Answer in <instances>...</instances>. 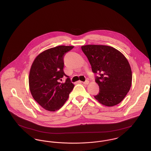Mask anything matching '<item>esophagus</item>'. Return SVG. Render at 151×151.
<instances>
[{"label": "esophagus", "instance_id": "esophagus-1", "mask_svg": "<svg viewBox=\"0 0 151 151\" xmlns=\"http://www.w3.org/2000/svg\"><path fill=\"white\" fill-rule=\"evenodd\" d=\"M81 83H83V84H84L87 85V84H89V81L86 80V81H84V82H81Z\"/></svg>", "mask_w": 151, "mask_h": 151}]
</instances>
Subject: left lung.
Here are the masks:
<instances>
[{"mask_svg":"<svg viewBox=\"0 0 151 151\" xmlns=\"http://www.w3.org/2000/svg\"><path fill=\"white\" fill-rule=\"evenodd\" d=\"M81 49L99 86L95 98L107 106L120 103L129 92L132 82L131 69L126 57L117 49L106 45H88Z\"/></svg>","mask_w":151,"mask_h":151,"instance_id":"8db88e82","label":"left lung"}]
</instances>
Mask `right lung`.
Segmentation results:
<instances>
[{
	"label": "right lung",
	"instance_id": "add662e5",
	"mask_svg": "<svg viewBox=\"0 0 151 151\" xmlns=\"http://www.w3.org/2000/svg\"><path fill=\"white\" fill-rule=\"evenodd\" d=\"M73 46H59L40 53L31 65L29 86L34 99L45 109L55 111L63 106L74 85L63 71L64 56ZM65 76V83L60 81Z\"/></svg>",
	"mask_w": 151,
	"mask_h": 151
}]
</instances>
